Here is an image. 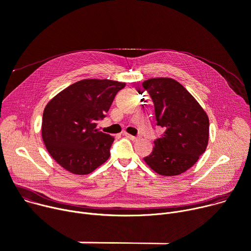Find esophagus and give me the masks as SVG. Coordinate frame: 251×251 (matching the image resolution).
Listing matches in <instances>:
<instances>
[{
	"label": "esophagus",
	"instance_id": "1",
	"mask_svg": "<svg viewBox=\"0 0 251 251\" xmlns=\"http://www.w3.org/2000/svg\"><path fill=\"white\" fill-rule=\"evenodd\" d=\"M124 135L126 136V137H128L129 139H131L132 141H138V140H140V137H135V136H132V135H130L128 133H125Z\"/></svg>",
	"mask_w": 251,
	"mask_h": 251
}]
</instances>
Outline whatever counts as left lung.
I'll use <instances>...</instances> for the list:
<instances>
[{
  "label": "left lung",
  "instance_id": "1",
  "mask_svg": "<svg viewBox=\"0 0 251 251\" xmlns=\"http://www.w3.org/2000/svg\"><path fill=\"white\" fill-rule=\"evenodd\" d=\"M142 86L154 103L156 124L165 128L144 161L160 175H179L192 167L206 150L209 138L207 114L174 79L152 78L144 81Z\"/></svg>",
  "mask_w": 251,
  "mask_h": 251
}]
</instances>
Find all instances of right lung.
Returning a JSON list of instances; mask_svg holds the SVG:
<instances>
[{
	"label": "right lung",
	"mask_w": 251,
	"mask_h": 251,
	"mask_svg": "<svg viewBox=\"0 0 251 251\" xmlns=\"http://www.w3.org/2000/svg\"><path fill=\"white\" fill-rule=\"evenodd\" d=\"M125 83L85 79L67 87L46 105L42 138L54 160L67 171L86 175L107 161L114 137L97 129Z\"/></svg>",
	"instance_id": "1"
}]
</instances>
